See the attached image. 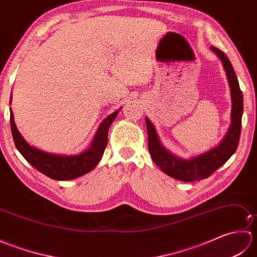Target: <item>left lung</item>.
Listing matches in <instances>:
<instances>
[{
    "label": "left lung",
    "mask_w": 257,
    "mask_h": 257,
    "mask_svg": "<svg viewBox=\"0 0 257 257\" xmlns=\"http://www.w3.org/2000/svg\"><path fill=\"white\" fill-rule=\"evenodd\" d=\"M211 50L222 61L228 80V86L231 88V124L222 143L219 146H216L215 148L204 152V154L185 160L172 155L170 151L167 150L161 145L154 124L150 122L148 118H146L147 132H148V147L152 160L168 176L184 182L203 180L210 177L216 169L224 165L234 152L236 151L239 135H241L243 95L241 89H239L235 72H234L232 64L228 61L224 53L220 51L219 48L213 46H211Z\"/></svg>",
    "instance_id": "obj_1"
}]
</instances>
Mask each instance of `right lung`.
Wrapping results in <instances>:
<instances>
[{
  "instance_id": "right-lung-1",
  "label": "right lung",
  "mask_w": 257,
  "mask_h": 257,
  "mask_svg": "<svg viewBox=\"0 0 257 257\" xmlns=\"http://www.w3.org/2000/svg\"><path fill=\"white\" fill-rule=\"evenodd\" d=\"M11 130L16 148L25 160L31 163L36 170L48 178L58 181L73 180L90 172L100 161L108 143V130L116 119L119 110H116L102 120L99 128L92 139L89 148L78 155L63 156L42 151L29 145L16 128L12 109H10Z\"/></svg>"
}]
</instances>
